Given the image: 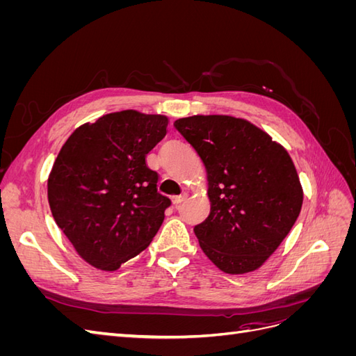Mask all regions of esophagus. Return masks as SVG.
<instances>
[{
	"label": "esophagus",
	"mask_w": 356,
	"mask_h": 356,
	"mask_svg": "<svg viewBox=\"0 0 356 356\" xmlns=\"http://www.w3.org/2000/svg\"><path fill=\"white\" fill-rule=\"evenodd\" d=\"M186 199H187V193H182V195H179V196H175L174 199H172V203H174L175 207H178V204H179V203H182V202H184Z\"/></svg>",
	"instance_id": "1"
}]
</instances>
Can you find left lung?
I'll use <instances>...</instances> for the list:
<instances>
[{
    "mask_svg": "<svg viewBox=\"0 0 356 356\" xmlns=\"http://www.w3.org/2000/svg\"><path fill=\"white\" fill-rule=\"evenodd\" d=\"M175 127L208 172L211 213L195 227L202 251L224 273L257 270L286 238L303 204L293 159L245 118L191 115Z\"/></svg>",
    "mask_w": 356,
    "mask_h": 356,
    "instance_id": "left-lung-1",
    "label": "left lung"
}]
</instances>
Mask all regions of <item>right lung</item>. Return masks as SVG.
Returning <instances> with one entry per match:
<instances>
[{
    "label": "right lung",
    "mask_w": 356,
    "mask_h": 356,
    "mask_svg": "<svg viewBox=\"0 0 356 356\" xmlns=\"http://www.w3.org/2000/svg\"><path fill=\"white\" fill-rule=\"evenodd\" d=\"M169 118L123 110L75 129L53 163V218L86 263L114 272L152 243L170 200L157 191L147 154Z\"/></svg>",
    "instance_id": "right-lung-1"
}]
</instances>
